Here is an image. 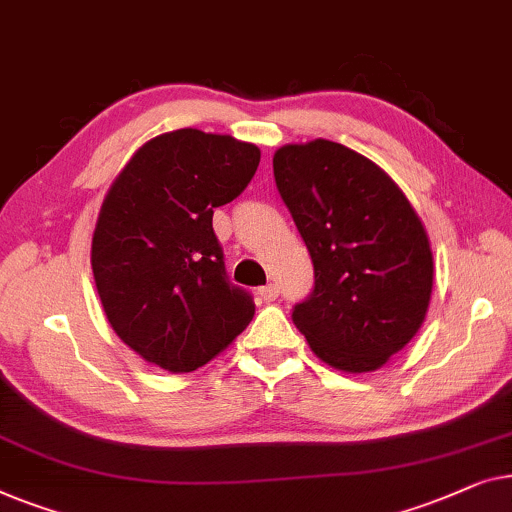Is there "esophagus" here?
Segmentation results:
<instances>
[{
  "label": "esophagus",
  "mask_w": 512,
  "mask_h": 512,
  "mask_svg": "<svg viewBox=\"0 0 512 512\" xmlns=\"http://www.w3.org/2000/svg\"><path fill=\"white\" fill-rule=\"evenodd\" d=\"M257 294H259V297H262L264 301H276V297H278V285H264V287H259Z\"/></svg>",
  "instance_id": "obj_1"
}]
</instances>
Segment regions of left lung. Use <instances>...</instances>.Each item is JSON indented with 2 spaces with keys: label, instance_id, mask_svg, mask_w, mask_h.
Segmentation results:
<instances>
[{
  "label": "left lung",
  "instance_id": "1",
  "mask_svg": "<svg viewBox=\"0 0 512 512\" xmlns=\"http://www.w3.org/2000/svg\"><path fill=\"white\" fill-rule=\"evenodd\" d=\"M273 176L315 271L294 325L334 369H380L429 308L434 257L420 218L378 164L341 143H287Z\"/></svg>",
  "mask_w": 512,
  "mask_h": 512
}]
</instances>
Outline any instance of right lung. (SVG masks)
Segmentation results:
<instances>
[{
    "instance_id": "right-lung-1",
    "label": "right lung",
    "mask_w": 512,
    "mask_h": 512,
    "mask_svg": "<svg viewBox=\"0 0 512 512\" xmlns=\"http://www.w3.org/2000/svg\"><path fill=\"white\" fill-rule=\"evenodd\" d=\"M255 143L176 129L136 150L92 234V273L115 334L146 362L190 373L220 355L255 315L229 283L213 211L246 190Z\"/></svg>"
}]
</instances>
